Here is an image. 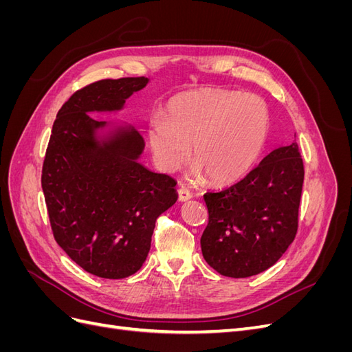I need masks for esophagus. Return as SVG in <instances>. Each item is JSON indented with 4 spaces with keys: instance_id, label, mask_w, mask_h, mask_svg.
I'll use <instances>...</instances> for the list:
<instances>
[{
    "instance_id": "34e87169",
    "label": "esophagus",
    "mask_w": 352,
    "mask_h": 352,
    "mask_svg": "<svg viewBox=\"0 0 352 352\" xmlns=\"http://www.w3.org/2000/svg\"><path fill=\"white\" fill-rule=\"evenodd\" d=\"M177 195H179L180 201H188V199L192 198V194H190V190L188 188H185V186H180L177 189Z\"/></svg>"
}]
</instances>
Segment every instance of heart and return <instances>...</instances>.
<instances>
[{
    "mask_svg": "<svg viewBox=\"0 0 352 352\" xmlns=\"http://www.w3.org/2000/svg\"><path fill=\"white\" fill-rule=\"evenodd\" d=\"M269 131L270 113L258 95L197 89L170 100L163 117L148 122L146 138L164 172H176L188 162L190 145L194 173L228 184L257 162Z\"/></svg>",
    "mask_w": 352,
    "mask_h": 352,
    "instance_id": "1",
    "label": "heart"
}]
</instances>
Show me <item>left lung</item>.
Here are the masks:
<instances>
[{"label":"left lung","instance_id":"obj_1","mask_svg":"<svg viewBox=\"0 0 352 352\" xmlns=\"http://www.w3.org/2000/svg\"><path fill=\"white\" fill-rule=\"evenodd\" d=\"M304 163L292 142L265 155L236 184L204 195L208 225L201 250L228 278H250L278 261L295 239Z\"/></svg>","mask_w":352,"mask_h":352}]
</instances>
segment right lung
Segmentation results:
<instances>
[{
    "mask_svg": "<svg viewBox=\"0 0 352 352\" xmlns=\"http://www.w3.org/2000/svg\"><path fill=\"white\" fill-rule=\"evenodd\" d=\"M148 79H102L74 92L52 124L42 166L52 235L78 265L104 279H123L146 260L157 217L176 199V180L138 163L144 140L119 127L102 140L92 111L122 110Z\"/></svg>",
    "mask_w": 352,
    "mask_h": 352,
    "instance_id": "1",
    "label": "right lung"
}]
</instances>
